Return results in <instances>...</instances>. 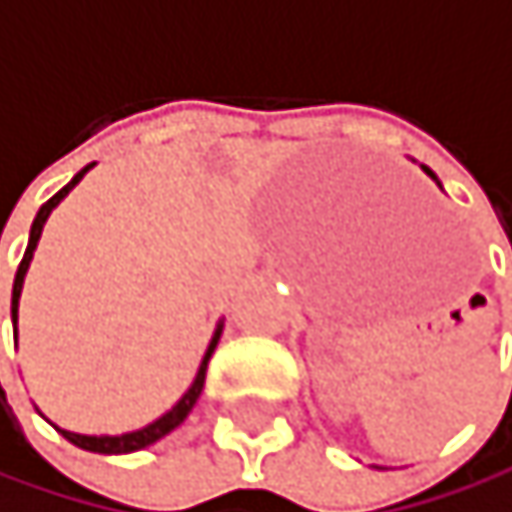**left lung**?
Masks as SVG:
<instances>
[{"instance_id":"8db88e82","label":"left lung","mask_w":512,"mask_h":512,"mask_svg":"<svg viewBox=\"0 0 512 512\" xmlns=\"http://www.w3.org/2000/svg\"><path fill=\"white\" fill-rule=\"evenodd\" d=\"M425 172H428V175H431V178H434V181H437V175H434V172H431V169H428V166H425ZM437 185H440V181H437Z\"/></svg>"}]
</instances>
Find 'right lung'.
<instances>
[{
	"label": "right lung",
	"mask_w": 512,
	"mask_h": 512,
	"mask_svg": "<svg viewBox=\"0 0 512 512\" xmlns=\"http://www.w3.org/2000/svg\"><path fill=\"white\" fill-rule=\"evenodd\" d=\"M93 163H87L66 188H60L42 209H39V215H35V221H32V227H29V242H26V251H23V261H20V267H17V276H14V288H11V321H14V334H17V306H20V291H23V279H26V270H29V261H32V251H35V245H39V239H42V227H45V221H48V215L60 206V200L78 185V181L84 178V172L90 169ZM221 321H218V327H215V334H212V343H209V349H206V355H203V361H200V370H197V376H194V382H191V388L181 394V400L178 404L169 410V413H163L160 419H154L151 425H145V428H139V431H130V434H118V437H108V434H102V437H93V434H72V431H60L69 443H75L78 449H87V452H99V455H124V452H139V449H145V446H151V443H157L160 437H166L169 431H175L181 422L188 419V413L194 410V404H197V397H200V391H203V382H206V367H209V358H212V352H215V346H218V340H221Z\"/></svg>",
	"instance_id": "obj_1"
}]
</instances>
